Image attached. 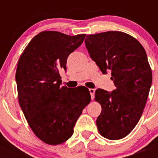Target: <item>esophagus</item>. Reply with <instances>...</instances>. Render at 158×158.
<instances>
[{
	"label": "esophagus",
	"mask_w": 158,
	"mask_h": 158,
	"mask_svg": "<svg viewBox=\"0 0 158 158\" xmlns=\"http://www.w3.org/2000/svg\"><path fill=\"white\" fill-rule=\"evenodd\" d=\"M89 93H90V95H91V98H94L95 96V89H89Z\"/></svg>",
	"instance_id": "esophagus-1"
}]
</instances>
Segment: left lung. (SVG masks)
Listing matches in <instances>:
<instances>
[{"mask_svg": "<svg viewBox=\"0 0 158 158\" xmlns=\"http://www.w3.org/2000/svg\"><path fill=\"white\" fill-rule=\"evenodd\" d=\"M85 43L101 72L111 71L115 86L111 93L101 89L95 93L102 107L99 133L110 140L123 139L139 123L150 93L152 71L146 51L133 36L117 31L89 35Z\"/></svg>", "mask_w": 158, "mask_h": 158, "instance_id": "obj_1", "label": "left lung"}]
</instances>
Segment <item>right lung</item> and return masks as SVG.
<instances>
[{
  "instance_id": "add662e5",
  "label": "right lung",
  "mask_w": 158,
  "mask_h": 158,
  "mask_svg": "<svg viewBox=\"0 0 158 158\" xmlns=\"http://www.w3.org/2000/svg\"><path fill=\"white\" fill-rule=\"evenodd\" d=\"M85 35L44 31L31 40L18 61L19 106L35 135L48 145L62 144L72 136L77 118L91 101L87 88L62 86L59 74Z\"/></svg>"
}]
</instances>
